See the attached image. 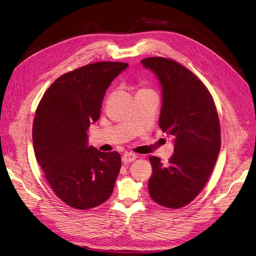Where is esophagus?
I'll return each mask as SVG.
<instances>
[{"label":"esophagus","mask_w":256,"mask_h":256,"mask_svg":"<svg viewBox=\"0 0 256 256\" xmlns=\"http://www.w3.org/2000/svg\"><path fill=\"white\" fill-rule=\"evenodd\" d=\"M137 156L134 153H126L124 155L122 156V162L124 164L130 162H134L136 160Z\"/></svg>","instance_id":"1"}]
</instances>
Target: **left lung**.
<instances>
[{"instance_id": "obj_1", "label": "left lung", "mask_w": 256, "mask_h": 256, "mask_svg": "<svg viewBox=\"0 0 256 256\" xmlns=\"http://www.w3.org/2000/svg\"><path fill=\"white\" fill-rule=\"evenodd\" d=\"M142 64L158 78V124L174 142L166 166L160 158H150L149 194L158 204L178 210L201 192L215 167L221 146L219 117L208 89L184 66L164 57H149Z\"/></svg>"}]
</instances>
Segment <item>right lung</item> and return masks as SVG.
Masks as SVG:
<instances>
[{
    "instance_id": "right-lung-1",
    "label": "right lung",
    "mask_w": 256,
    "mask_h": 256,
    "mask_svg": "<svg viewBox=\"0 0 256 256\" xmlns=\"http://www.w3.org/2000/svg\"><path fill=\"white\" fill-rule=\"evenodd\" d=\"M126 62H94L64 73L41 98L32 123L35 156L55 194L76 210L110 196L121 168L120 154L88 146L90 123L100 118L106 89Z\"/></svg>"
}]
</instances>
